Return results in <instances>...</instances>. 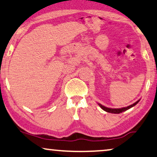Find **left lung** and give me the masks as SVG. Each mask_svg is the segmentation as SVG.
Wrapping results in <instances>:
<instances>
[{
  "mask_svg": "<svg viewBox=\"0 0 157 157\" xmlns=\"http://www.w3.org/2000/svg\"><path fill=\"white\" fill-rule=\"evenodd\" d=\"M139 101V100L137 101L136 102H135L134 104L130 105V106H128L127 107H124V108H121V109H109V108H107V107H105L104 106H102L101 104H98V105H99L100 107L103 109V110L106 111H107V112L113 113H120L123 112V111H125L126 110H128V109L132 108V107L135 106V105H136Z\"/></svg>",
  "mask_w": 157,
  "mask_h": 157,
  "instance_id": "1",
  "label": "left lung"
}]
</instances>
